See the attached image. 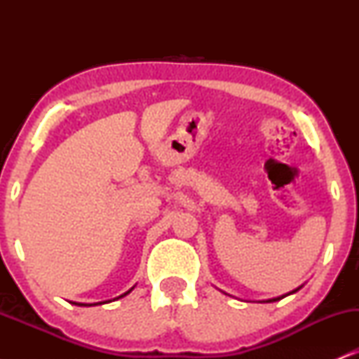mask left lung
Segmentation results:
<instances>
[{
    "instance_id": "left-lung-1",
    "label": "left lung",
    "mask_w": 359,
    "mask_h": 359,
    "mask_svg": "<svg viewBox=\"0 0 359 359\" xmlns=\"http://www.w3.org/2000/svg\"><path fill=\"white\" fill-rule=\"evenodd\" d=\"M297 290H299V288H295L294 292H297ZM290 294H292V292H290ZM283 297H285V295H282V297H277V299H270V300H266V302H275V300H280V299H283Z\"/></svg>"
}]
</instances>
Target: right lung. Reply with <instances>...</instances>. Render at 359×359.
Returning <instances> with one entry per match:
<instances>
[{"label":"right lung","mask_w":359,"mask_h":359,"mask_svg":"<svg viewBox=\"0 0 359 359\" xmlns=\"http://www.w3.org/2000/svg\"><path fill=\"white\" fill-rule=\"evenodd\" d=\"M126 294H130V290H128V292H126ZM126 294H123V295H119V297H125V295H126ZM119 297H118V299H119ZM100 304H101V302H100ZM79 306H86V304H79Z\"/></svg>","instance_id":"1"}]
</instances>
